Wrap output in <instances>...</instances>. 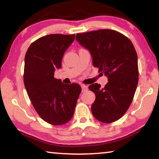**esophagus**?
I'll list each match as a JSON object with an SVG mask.
<instances>
[{"label":"esophagus","instance_id":"obj_1","mask_svg":"<svg viewBox=\"0 0 159 159\" xmlns=\"http://www.w3.org/2000/svg\"><path fill=\"white\" fill-rule=\"evenodd\" d=\"M81 87H82V92H85V91H87V90L89 89L88 86L84 85V84H82V86H81Z\"/></svg>","mask_w":159,"mask_h":159}]
</instances>
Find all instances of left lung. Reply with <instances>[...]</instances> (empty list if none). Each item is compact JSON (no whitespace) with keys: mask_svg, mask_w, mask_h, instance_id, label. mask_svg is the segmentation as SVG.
<instances>
[{"mask_svg":"<svg viewBox=\"0 0 159 159\" xmlns=\"http://www.w3.org/2000/svg\"><path fill=\"white\" fill-rule=\"evenodd\" d=\"M76 40L89 50L93 66L109 81L104 88L98 84L89 86L95 95L93 115L104 123L118 120L129 107L139 82L134 45L121 33L107 29L77 34Z\"/></svg>","mask_w":159,"mask_h":159,"instance_id":"obj_1","label":"left lung"}]
</instances>
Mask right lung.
<instances>
[{
	"instance_id": "add662e5",
	"label": "right lung",
	"mask_w": 159,
	"mask_h": 159,
	"mask_svg": "<svg viewBox=\"0 0 159 159\" xmlns=\"http://www.w3.org/2000/svg\"><path fill=\"white\" fill-rule=\"evenodd\" d=\"M74 40L75 34L44 36L30 46L25 56L23 79L27 93L41 118L53 125L70 120L82 91L77 84L66 85L54 77Z\"/></svg>"
}]
</instances>
